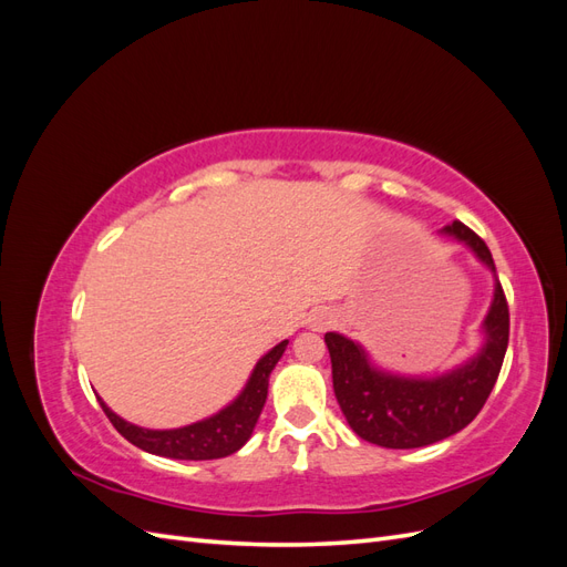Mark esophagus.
I'll return each instance as SVG.
<instances>
[{
	"instance_id": "esophagus-1",
	"label": "esophagus",
	"mask_w": 567,
	"mask_h": 567,
	"mask_svg": "<svg viewBox=\"0 0 567 567\" xmlns=\"http://www.w3.org/2000/svg\"><path fill=\"white\" fill-rule=\"evenodd\" d=\"M331 323H333V315L329 310H317L310 317V326L315 331H323L326 326H331Z\"/></svg>"
}]
</instances>
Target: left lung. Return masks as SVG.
Segmentation results:
<instances>
[{"mask_svg": "<svg viewBox=\"0 0 567 567\" xmlns=\"http://www.w3.org/2000/svg\"><path fill=\"white\" fill-rule=\"evenodd\" d=\"M444 231L468 244L480 260L496 271L487 244L463 221H452ZM485 348L473 362L440 379L423 381L375 371L352 340L326 333L336 400L352 431L379 447L414 450L466 427L485 406L508 348V302L499 281L485 319Z\"/></svg>", "mask_w": 567, "mask_h": 567, "instance_id": "obj_1", "label": "left lung"}]
</instances>
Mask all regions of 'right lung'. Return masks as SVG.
<instances>
[{
  "label": "right lung",
  "mask_w": 567,
  "mask_h": 567,
  "mask_svg": "<svg viewBox=\"0 0 567 567\" xmlns=\"http://www.w3.org/2000/svg\"><path fill=\"white\" fill-rule=\"evenodd\" d=\"M288 340L279 342L277 348L269 350L260 362H257L246 390L238 394V400L221 409L213 419H205L200 423L177 427V431H146V427H136L120 416L99 400L104 414L113 423L115 431L130 440L134 447H140L148 454H158L167 458H186V461H205V458H221L238 452L248 442L252 427L260 419V411L267 402V388H269V373L277 367Z\"/></svg>",
  "instance_id": "1"
}]
</instances>
